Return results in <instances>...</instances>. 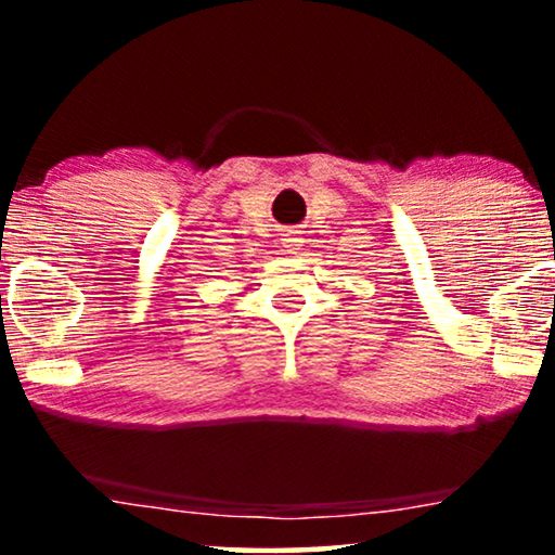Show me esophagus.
<instances>
[{"label": "esophagus", "mask_w": 555, "mask_h": 555, "mask_svg": "<svg viewBox=\"0 0 555 555\" xmlns=\"http://www.w3.org/2000/svg\"><path fill=\"white\" fill-rule=\"evenodd\" d=\"M283 245L287 247V253H295V249L300 247V234L293 232V230H287V232L283 234Z\"/></svg>", "instance_id": "esophagus-1"}]
</instances>
